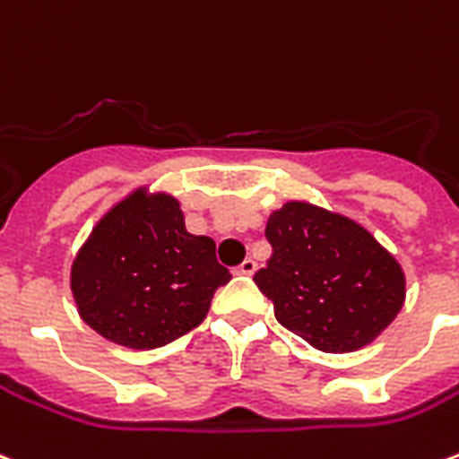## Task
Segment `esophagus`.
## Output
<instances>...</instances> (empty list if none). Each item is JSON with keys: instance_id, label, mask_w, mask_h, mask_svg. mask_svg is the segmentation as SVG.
I'll return each mask as SVG.
<instances>
[{"instance_id": "34e87169", "label": "esophagus", "mask_w": 459, "mask_h": 459, "mask_svg": "<svg viewBox=\"0 0 459 459\" xmlns=\"http://www.w3.org/2000/svg\"><path fill=\"white\" fill-rule=\"evenodd\" d=\"M255 268H258V265H255V261H253V258H246V261L240 263L238 268H236V273L253 275V273H255Z\"/></svg>"}]
</instances>
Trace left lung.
<instances>
[{
    "label": "left lung",
    "mask_w": 459,
    "mask_h": 459,
    "mask_svg": "<svg viewBox=\"0 0 459 459\" xmlns=\"http://www.w3.org/2000/svg\"><path fill=\"white\" fill-rule=\"evenodd\" d=\"M273 255L253 275L275 318L323 352L373 342L405 303V273L370 230L307 201H288L265 223Z\"/></svg>",
    "instance_id": "obj_1"
}]
</instances>
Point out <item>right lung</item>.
<instances>
[{
  "mask_svg": "<svg viewBox=\"0 0 459 459\" xmlns=\"http://www.w3.org/2000/svg\"><path fill=\"white\" fill-rule=\"evenodd\" d=\"M230 281L216 243L186 230L178 198L139 186L99 219L72 263V296L101 338L152 351L204 323Z\"/></svg>",
  "mask_w": 459,
  "mask_h": 459,
  "instance_id": "obj_1",
  "label": "right lung"
}]
</instances>
